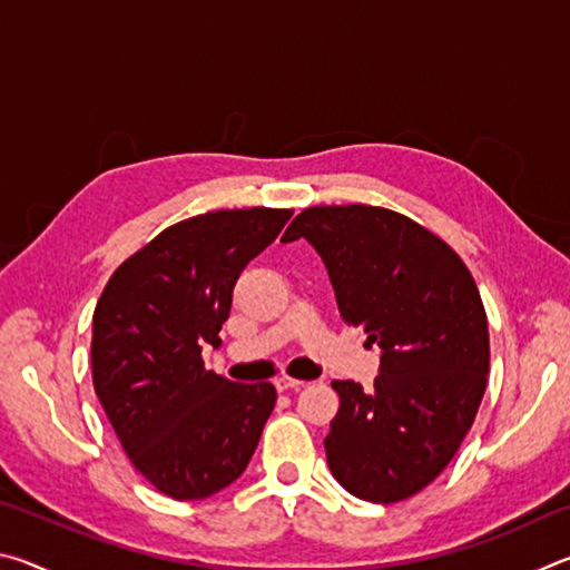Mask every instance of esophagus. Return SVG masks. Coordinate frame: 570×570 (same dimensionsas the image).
Masks as SVG:
<instances>
[{
    "mask_svg": "<svg viewBox=\"0 0 570 570\" xmlns=\"http://www.w3.org/2000/svg\"><path fill=\"white\" fill-rule=\"evenodd\" d=\"M274 384H276V390L278 392H288V390H302L304 387V382L302 380H294V377H276L274 380Z\"/></svg>",
    "mask_w": 570,
    "mask_h": 570,
    "instance_id": "1",
    "label": "esophagus"
}]
</instances>
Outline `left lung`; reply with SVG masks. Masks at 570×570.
Here are the masks:
<instances>
[{
    "label": "left lung",
    "instance_id": "left-lung-1",
    "mask_svg": "<svg viewBox=\"0 0 570 570\" xmlns=\"http://www.w3.org/2000/svg\"><path fill=\"white\" fill-rule=\"evenodd\" d=\"M296 238L322 256L342 320L380 346L372 390L332 382L326 462L352 495L397 503L448 468L478 414L490 366L480 292L445 240L387 208H304L282 240Z\"/></svg>",
    "mask_w": 570,
    "mask_h": 570
}]
</instances>
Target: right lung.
<instances>
[{
	"label": "right lung",
	"mask_w": 570,
	"mask_h": 570,
	"mask_svg": "<svg viewBox=\"0 0 570 570\" xmlns=\"http://www.w3.org/2000/svg\"><path fill=\"white\" fill-rule=\"evenodd\" d=\"M292 210H214L170 226L110 276L92 316V384L135 470L204 500L246 470L276 404L272 382L206 372L238 276Z\"/></svg>",
	"instance_id": "add662e5"
}]
</instances>
